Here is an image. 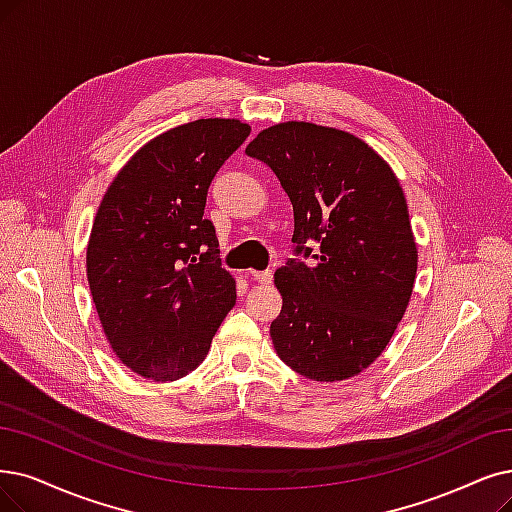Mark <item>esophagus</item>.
Here are the masks:
<instances>
[{"mask_svg":"<svg viewBox=\"0 0 512 512\" xmlns=\"http://www.w3.org/2000/svg\"><path fill=\"white\" fill-rule=\"evenodd\" d=\"M250 275L258 283H271L273 281V273L271 271H252Z\"/></svg>","mask_w":512,"mask_h":512,"instance_id":"34e87169","label":"esophagus"}]
</instances>
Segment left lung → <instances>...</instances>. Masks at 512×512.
I'll return each instance as SVG.
<instances>
[{
    "label": "left lung",
    "instance_id": "1",
    "mask_svg": "<svg viewBox=\"0 0 512 512\" xmlns=\"http://www.w3.org/2000/svg\"><path fill=\"white\" fill-rule=\"evenodd\" d=\"M245 153L267 163L294 208L296 252L275 273L279 359L315 382L349 380L391 342L410 304L418 248L393 168L365 140L311 121H283Z\"/></svg>",
    "mask_w": 512,
    "mask_h": 512
}]
</instances>
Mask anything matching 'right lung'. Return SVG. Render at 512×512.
Returning <instances> with one entry per match:
<instances>
[{"mask_svg":"<svg viewBox=\"0 0 512 512\" xmlns=\"http://www.w3.org/2000/svg\"><path fill=\"white\" fill-rule=\"evenodd\" d=\"M250 126L210 117L142 145L102 197L86 250L96 313L117 359L153 382L185 378L208 357L235 306L203 218L212 178Z\"/></svg>","mask_w":512,"mask_h":512,"instance_id":"add662e5","label":"right lung"}]
</instances>
